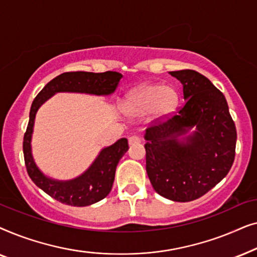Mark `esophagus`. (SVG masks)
Returning a JSON list of instances; mask_svg holds the SVG:
<instances>
[{
  "mask_svg": "<svg viewBox=\"0 0 257 257\" xmlns=\"http://www.w3.org/2000/svg\"><path fill=\"white\" fill-rule=\"evenodd\" d=\"M139 143H140L139 137L132 136V137H130V138H128V144H130V145H136V144H139Z\"/></svg>",
  "mask_w": 257,
  "mask_h": 257,
  "instance_id": "34e87169",
  "label": "esophagus"
}]
</instances>
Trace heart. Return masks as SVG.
<instances>
[{"label":"heart","mask_w":257,"mask_h":257,"mask_svg":"<svg viewBox=\"0 0 257 257\" xmlns=\"http://www.w3.org/2000/svg\"><path fill=\"white\" fill-rule=\"evenodd\" d=\"M178 93L173 87L147 84L130 92L124 101V111L131 117H144L152 112L154 119H164L174 111Z\"/></svg>","instance_id":"1"}]
</instances>
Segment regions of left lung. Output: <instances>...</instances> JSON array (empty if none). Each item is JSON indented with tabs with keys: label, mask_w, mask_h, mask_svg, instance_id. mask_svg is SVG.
Instances as JSON below:
<instances>
[{
	"label": "left lung",
	"mask_w": 257,
	"mask_h": 257,
	"mask_svg": "<svg viewBox=\"0 0 257 257\" xmlns=\"http://www.w3.org/2000/svg\"><path fill=\"white\" fill-rule=\"evenodd\" d=\"M186 103L163 124L146 130V172L158 194L188 202L206 194L229 172L236 128L226 98L194 70L171 71Z\"/></svg>",
	"instance_id": "left-lung-1"
}]
</instances>
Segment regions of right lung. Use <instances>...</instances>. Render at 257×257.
I'll return each instance as SVG.
<instances>
[{
  "label": "right lung",
  "mask_w": 257,
  "mask_h": 257,
  "mask_svg": "<svg viewBox=\"0 0 257 257\" xmlns=\"http://www.w3.org/2000/svg\"><path fill=\"white\" fill-rule=\"evenodd\" d=\"M121 77V73L115 71L65 72L50 80L34 99L30 108L29 124L23 139L24 161L28 174L35 185L57 201L69 206L85 207L107 196L113 185L115 168L128 150V144L127 139L121 138L111 146L101 149L90 167L78 177L70 180L52 179L38 168L31 150L35 118L38 108L58 92L110 96L118 87Z\"/></svg>",
  "instance_id": "obj_1"
}]
</instances>
